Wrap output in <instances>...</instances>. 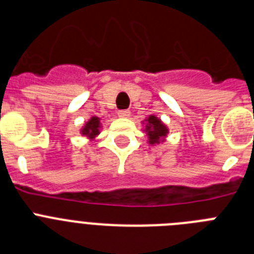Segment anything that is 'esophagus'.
Listing matches in <instances>:
<instances>
[{"label":"esophagus","instance_id":"1","mask_svg":"<svg viewBox=\"0 0 254 254\" xmlns=\"http://www.w3.org/2000/svg\"><path fill=\"white\" fill-rule=\"evenodd\" d=\"M129 114H131V112L127 111V109H122V111L118 112V117H121V118H128Z\"/></svg>","mask_w":254,"mask_h":254}]
</instances>
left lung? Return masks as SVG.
Masks as SVG:
<instances>
[{
	"instance_id": "obj_1",
	"label": "left lung",
	"mask_w": 254,
	"mask_h": 254,
	"mask_svg": "<svg viewBox=\"0 0 254 254\" xmlns=\"http://www.w3.org/2000/svg\"><path fill=\"white\" fill-rule=\"evenodd\" d=\"M146 132L149 136V142L151 145L154 143H159L163 137H165L168 133V129L164 123L159 118L155 116H150L147 118V125H146Z\"/></svg>"
}]
</instances>
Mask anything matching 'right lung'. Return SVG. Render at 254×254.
I'll return each instance as SVG.
<instances>
[{
    "label": "right lung",
    "instance_id": "obj_1",
    "mask_svg": "<svg viewBox=\"0 0 254 254\" xmlns=\"http://www.w3.org/2000/svg\"><path fill=\"white\" fill-rule=\"evenodd\" d=\"M99 127H100V121L98 117H93L89 122L85 125V127L82 128V134L87 136V137L94 138L96 134L99 133Z\"/></svg>",
    "mask_w": 254,
    "mask_h": 254
}]
</instances>
